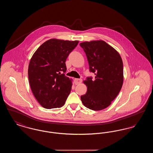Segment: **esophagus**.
<instances>
[{"instance_id":"1","label":"esophagus","mask_w":153,"mask_h":153,"mask_svg":"<svg viewBox=\"0 0 153 153\" xmlns=\"http://www.w3.org/2000/svg\"><path fill=\"white\" fill-rule=\"evenodd\" d=\"M81 82H82V79H74V84L76 85L79 84L80 83H81Z\"/></svg>"}]
</instances>
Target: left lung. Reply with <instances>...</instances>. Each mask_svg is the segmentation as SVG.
Masks as SVG:
<instances>
[{
	"instance_id": "obj_1",
	"label": "left lung",
	"mask_w": 153,
	"mask_h": 153,
	"mask_svg": "<svg viewBox=\"0 0 153 153\" xmlns=\"http://www.w3.org/2000/svg\"><path fill=\"white\" fill-rule=\"evenodd\" d=\"M87 57L89 70L95 79L84 81L87 91L81 96L85 107L94 111L105 109L119 94L123 83V65L119 53L102 40L80 44Z\"/></svg>"
}]
</instances>
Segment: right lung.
<instances>
[{"label":"right lung","mask_w":153,"mask_h":153,"mask_svg":"<svg viewBox=\"0 0 153 153\" xmlns=\"http://www.w3.org/2000/svg\"><path fill=\"white\" fill-rule=\"evenodd\" d=\"M79 41L53 38L42 44L30 59L28 76L31 91L45 108L62 107L71 91L72 79L66 77L65 61Z\"/></svg>","instance_id":"obj_1"}]
</instances>
